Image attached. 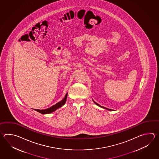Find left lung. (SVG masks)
<instances>
[{
  "label": "left lung",
  "instance_id": "obj_1",
  "mask_svg": "<svg viewBox=\"0 0 159 159\" xmlns=\"http://www.w3.org/2000/svg\"><path fill=\"white\" fill-rule=\"evenodd\" d=\"M94 103H95V104H96V105H98V106H100V107H102V108H106V109H107V110H111V109H109V108H105V107H102L101 106H100V105H98V103H96V102H95Z\"/></svg>",
  "mask_w": 159,
  "mask_h": 159
}]
</instances>
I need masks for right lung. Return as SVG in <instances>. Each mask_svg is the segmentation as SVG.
<instances>
[{"label": "right lung", "mask_w": 159, "mask_h": 159, "mask_svg": "<svg viewBox=\"0 0 159 159\" xmlns=\"http://www.w3.org/2000/svg\"><path fill=\"white\" fill-rule=\"evenodd\" d=\"M67 96H68V93H66V94L65 95L64 98L59 102H58L57 103H56V105H53V106H52L49 108L45 109V110H37V109H35L36 111L40 112L41 114H49L52 112L54 111L55 110H56L58 108H60L62 107L63 105H64L65 102L66 101V98H67Z\"/></svg>", "instance_id": "obj_1"}]
</instances>
